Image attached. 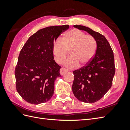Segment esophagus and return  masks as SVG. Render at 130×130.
<instances>
[{
    "instance_id": "esophagus-1",
    "label": "esophagus",
    "mask_w": 130,
    "mask_h": 130,
    "mask_svg": "<svg viewBox=\"0 0 130 130\" xmlns=\"http://www.w3.org/2000/svg\"><path fill=\"white\" fill-rule=\"evenodd\" d=\"M68 71V70L66 69L63 68H61L60 69V73L61 75H63V74H64L65 73H67Z\"/></svg>"
}]
</instances>
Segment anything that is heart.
Here are the masks:
<instances>
[{
  "mask_svg": "<svg viewBox=\"0 0 130 130\" xmlns=\"http://www.w3.org/2000/svg\"><path fill=\"white\" fill-rule=\"evenodd\" d=\"M96 49L95 38L78 29L68 31L62 38H56L52 45L54 59L58 63L62 62L69 51L70 56L63 63L71 68L78 67V64L80 67L88 64L94 57Z\"/></svg>",
  "mask_w": 130,
  "mask_h": 130,
  "instance_id": "heart-1",
  "label": "heart"
}]
</instances>
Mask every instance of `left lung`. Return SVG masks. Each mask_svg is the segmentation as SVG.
Masks as SVG:
<instances>
[{
  "mask_svg": "<svg viewBox=\"0 0 130 130\" xmlns=\"http://www.w3.org/2000/svg\"><path fill=\"white\" fill-rule=\"evenodd\" d=\"M74 27L89 33L97 43L96 53L92 61L73 71L74 95L83 102L93 103L101 99L111 88L115 74L113 52L103 35L84 26Z\"/></svg>",
  "mask_w": 130,
  "mask_h": 130,
  "instance_id": "left-lung-1",
  "label": "left lung"
}]
</instances>
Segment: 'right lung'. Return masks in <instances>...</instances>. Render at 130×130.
Wrapping results in <instances>:
<instances>
[{
    "label": "right lung",
    "mask_w": 130,
    "mask_h": 130,
    "mask_svg": "<svg viewBox=\"0 0 130 130\" xmlns=\"http://www.w3.org/2000/svg\"><path fill=\"white\" fill-rule=\"evenodd\" d=\"M69 25L41 29L27 41L19 53L15 69L16 89L26 102L38 104L48 101L54 93L60 66L54 60L52 45Z\"/></svg>",
    "instance_id": "right-lung-1"
}]
</instances>
